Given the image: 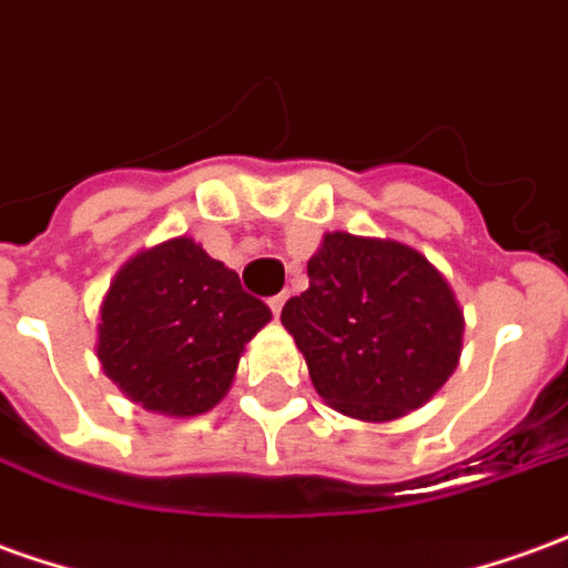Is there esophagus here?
<instances>
[{"label":"esophagus","instance_id":"1","mask_svg":"<svg viewBox=\"0 0 568 568\" xmlns=\"http://www.w3.org/2000/svg\"><path fill=\"white\" fill-rule=\"evenodd\" d=\"M285 292H280V295H273L271 301H267V304H271V311H273V316H280V313H283V304H285Z\"/></svg>","mask_w":568,"mask_h":568}]
</instances>
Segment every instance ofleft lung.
<instances>
[{
  "instance_id": "8db88e82",
  "label": "left lung",
  "mask_w": 568,
  "mask_h": 568,
  "mask_svg": "<svg viewBox=\"0 0 568 568\" xmlns=\"http://www.w3.org/2000/svg\"><path fill=\"white\" fill-rule=\"evenodd\" d=\"M307 276L311 288L288 297L280 320L332 408L390 422L427 403L458 366L462 307L415 248L328 233Z\"/></svg>"
}]
</instances>
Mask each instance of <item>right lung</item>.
<instances>
[{
    "label": "right lung",
    "mask_w": 568,
    "mask_h": 568,
    "mask_svg": "<svg viewBox=\"0 0 568 568\" xmlns=\"http://www.w3.org/2000/svg\"><path fill=\"white\" fill-rule=\"evenodd\" d=\"M271 320L240 276L193 240L132 257L110 285L98 359L150 412L190 418L227 394L245 341Z\"/></svg>",
    "instance_id": "obj_1"
}]
</instances>
